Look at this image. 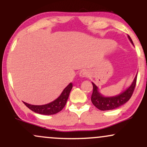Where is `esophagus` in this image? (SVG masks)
Wrapping results in <instances>:
<instances>
[{"mask_svg": "<svg viewBox=\"0 0 147 147\" xmlns=\"http://www.w3.org/2000/svg\"><path fill=\"white\" fill-rule=\"evenodd\" d=\"M79 76L82 78H84V77H87L89 76V72H88V70H82V71L80 72L79 73Z\"/></svg>", "mask_w": 147, "mask_h": 147, "instance_id": "1", "label": "esophagus"}]
</instances>
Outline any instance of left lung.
Instances as JSON below:
<instances>
[{"instance_id": "1", "label": "left lung", "mask_w": 147, "mask_h": 147, "mask_svg": "<svg viewBox=\"0 0 147 147\" xmlns=\"http://www.w3.org/2000/svg\"><path fill=\"white\" fill-rule=\"evenodd\" d=\"M128 37L131 43L133 44L131 37L129 36H128ZM136 81H137V75L135 77L132 84L125 91L114 97H104L99 92L97 86L94 83H92L93 86V90L91 95V102L96 108L101 111H109L117 109L127 102L131 98L136 87Z\"/></svg>"}]
</instances>
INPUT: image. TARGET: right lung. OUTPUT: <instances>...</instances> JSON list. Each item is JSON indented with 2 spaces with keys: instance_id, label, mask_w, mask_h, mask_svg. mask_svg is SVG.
Wrapping results in <instances>:
<instances>
[{
  "instance_id": "add662e5",
  "label": "right lung",
  "mask_w": 147,
  "mask_h": 147,
  "mask_svg": "<svg viewBox=\"0 0 147 147\" xmlns=\"http://www.w3.org/2000/svg\"><path fill=\"white\" fill-rule=\"evenodd\" d=\"M72 88V84L70 83L65 88V89L58 98L54 100L53 102L45 104V105H32V104H29L26 102L23 103L27 107L29 108L30 110L36 113L46 115H47L56 114L61 111L65 106Z\"/></svg>"
}]
</instances>
